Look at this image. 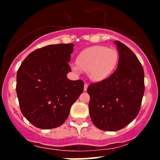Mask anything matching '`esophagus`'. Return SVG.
I'll list each match as a JSON object with an SVG mask.
<instances>
[{"mask_svg":"<svg viewBox=\"0 0 160 160\" xmlns=\"http://www.w3.org/2000/svg\"><path fill=\"white\" fill-rule=\"evenodd\" d=\"M88 84L86 83V82H85V84H84V88H83V89H84V91H86L87 90V88H88Z\"/></svg>","mask_w":160,"mask_h":160,"instance_id":"1","label":"esophagus"}]
</instances>
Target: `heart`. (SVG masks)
Segmentation results:
<instances>
[{
  "label": "heart",
  "instance_id": "1",
  "mask_svg": "<svg viewBox=\"0 0 160 160\" xmlns=\"http://www.w3.org/2000/svg\"><path fill=\"white\" fill-rule=\"evenodd\" d=\"M119 61V55L114 49L105 46L96 45L88 47L80 52L77 58V64L71 65L73 71L79 73L86 71L93 81H101L113 72Z\"/></svg>",
  "mask_w": 160,
  "mask_h": 160
}]
</instances>
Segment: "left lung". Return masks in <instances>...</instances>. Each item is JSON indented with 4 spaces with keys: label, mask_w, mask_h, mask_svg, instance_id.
Returning a JSON list of instances; mask_svg holds the SVG:
<instances>
[{
    "label": "left lung",
    "mask_w": 160,
    "mask_h": 160,
    "mask_svg": "<svg viewBox=\"0 0 160 160\" xmlns=\"http://www.w3.org/2000/svg\"><path fill=\"white\" fill-rule=\"evenodd\" d=\"M114 43L120 55L117 70L87 89L91 120L104 131H117L129 124L138 114L144 93V69L138 58L122 43Z\"/></svg>",
    "instance_id": "left-lung-1"
}]
</instances>
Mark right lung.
<instances>
[{
    "instance_id": "obj_1",
    "label": "right lung",
    "mask_w": 160,
    "mask_h": 160,
    "mask_svg": "<svg viewBox=\"0 0 160 160\" xmlns=\"http://www.w3.org/2000/svg\"><path fill=\"white\" fill-rule=\"evenodd\" d=\"M74 46L59 43L36 49L18 70L16 89L20 110L37 128L49 129L63 124L83 91L82 80L67 78Z\"/></svg>"
}]
</instances>
